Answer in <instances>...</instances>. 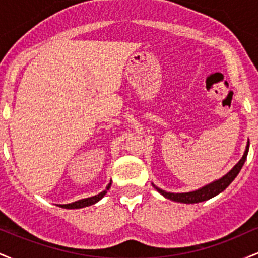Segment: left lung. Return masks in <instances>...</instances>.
<instances>
[{"label": "left lung", "mask_w": 258, "mask_h": 258, "mask_svg": "<svg viewBox=\"0 0 258 258\" xmlns=\"http://www.w3.org/2000/svg\"><path fill=\"white\" fill-rule=\"evenodd\" d=\"M248 147H250V142L247 143L246 150H245L244 155H242L240 161H239L238 164H236L235 166H234L232 170L226 174V176H223L218 180H215L214 183H210V184L203 186L201 189H198V190L195 191H189V193H167V191L162 190V189L160 188H156V189H158L159 193L164 195L165 198H167V199L172 201H177V203L195 204V203H201V201L211 199V198L216 197L217 194L222 193V191H223L224 189H226L234 179H235V177L238 176L239 172H240L242 166H244L245 161H246Z\"/></svg>", "instance_id": "1"}]
</instances>
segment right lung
<instances>
[{
	"instance_id": "right-lung-1",
	"label": "right lung",
	"mask_w": 258,
	"mask_h": 258,
	"mask_svg": "<svg viewBox=\"0 0 258 258\" xmlns=\"http://www.w3.org/2000/svg\"><path fill=\"white\" fill-rule=\"evenodd\" d=\"M110 185H111V183H109L105 190L102 191V193H99L98 195H94V197L87 198V199L75 201V203H72V204H67V205H58V206L63 207V209H81V207L93 205V204H96L97 201H99L103 197H104V195L106 194V190H109V188H110Z\"/></svg>"
}]
</instances>
